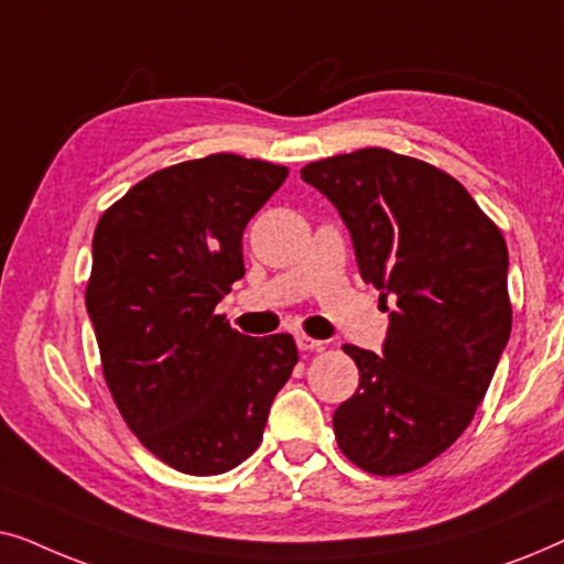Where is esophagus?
I'll list each match as a JSON object with an SVG mask.
<instances>
[{
    "mask_svg": "<svg viewBox=\"0 0 564 564\" xmlns=\"http://www.w3.org/2000/svg\"><path fill=\"white\" fill-rule=\"evenodd\" d=\"M295 341H297V349L300 351H321L323 349L321 338H311V336H305V334H297Z\"/></svg>",
    "mask_w": 564,
    "mask_h": 564,
    "instance_id": "esophagus-1",
    "label": "esophagus"
}]
</instances>
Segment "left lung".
<instances>
[{
  "label": "left lung",
  "mask_w": 564,
  "mask_h": 564,
  "mask_svg": "<svg viewBox=\"0 0 564 564\" xmlns=\"http://www.w3.org/2000/svg\"><path fill=\"white\" fill-rule=\"evenodd\" d=\"M300 176L336 205L361 280L395 297L382 354L344 346L359 388L334 413L338 449L369 475L415 473L469 426L511 336L506 238L452 174L403 153H338Z\"/></svg>",
  "instance_id": "obj_1"
}]
</instances>
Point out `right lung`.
Here are the masks:
<instances>
[{
    "label": "right lung",
    "instance_id": "obj_1",
    "mask_svg": "<svg viewBox=\"0 0 564 564\" xmlns=\"http://www.w3.org/2000/svg\"><path fill=\"white\" fill-rule=\"evenodd\" d=\"M288 166L236 153L159 169L99 218L87 311L102 375L145 449L187 475L251 457L297 365L290 334L251 338L215 305L243 276V228Z\"/></svg>",
    "mask_w": 564,
    "mask_h": 564
}]
</instances>
